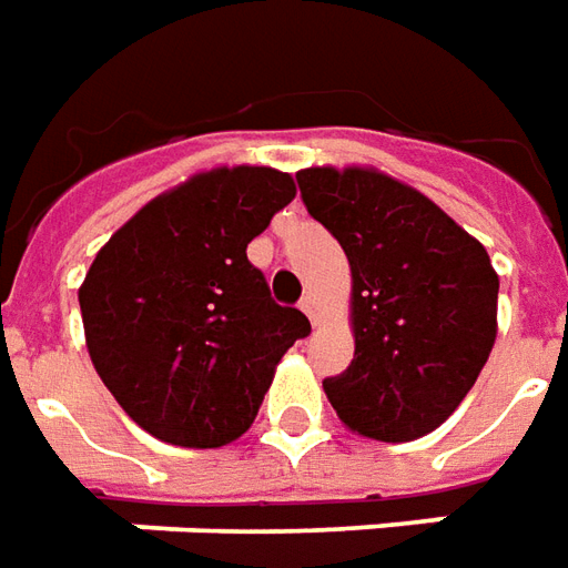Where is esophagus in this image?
<instances>
[{
	"instance_id": "esophagus-1",
	"label": "esophagus",
	"mask_w": 568,
	"mask_h": 568,
	"mask_svg": "<svg viewBox=\"0 0 568 568\" xmlns=\"http://www.w3.org/2000/svg\"><path fill=\"white\" fill-rule=\"evenodd\" d=\"M301 310L307 313L313 325H320V304H316V297H313V295L304 297V301H301Z\"/></svg>"
}]
</instances>
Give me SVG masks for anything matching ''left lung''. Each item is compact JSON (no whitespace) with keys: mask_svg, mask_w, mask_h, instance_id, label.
<instances>
[{"mask_svg":"<svg viewBox=\"0 0 568 568\" xmlns=\"http://www.w3.org/2000/svg\"><path fill=\"white\" fill-rule=\"evenodd\" d=\"M307 212L353 271L356 353L322 383L346 428L414 440L459 407L496 344L487 248L417 187L371 166L297 173Z\"/></svg>","mask_w":568,"mask_h":568,"instance_id":"1","label":"left lung"}]
</instances>
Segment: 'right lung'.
<instances>
[{
	"instance_id": "obj_1",
	"label": "right lung",
	"mask_w": 568,
	"mask_h": 568,
	"mask_svg": "<svg viewBox=\"0 0 568 568\" xmlns=\"http://www.w3.org/2000/svg\"><path fill=\"white\" fill-rule=\"evenodd\" d=\"M295 197L273 166H219L149 200L79 288L88 353L136 426L224 447L255 423L307 316L280 307L246 246Z\"/></svg>"
}]
</instances>
